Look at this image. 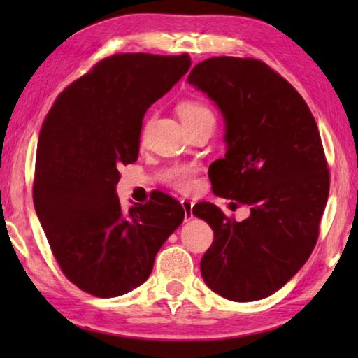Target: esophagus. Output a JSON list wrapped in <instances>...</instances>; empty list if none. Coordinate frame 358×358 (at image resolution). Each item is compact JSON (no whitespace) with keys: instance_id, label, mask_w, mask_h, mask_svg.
I'll use <instances>...</instances> for the list:
<instances>
[{"instance_id":"1","label":"esophagus","mask_w":358,"mask_h":358,"mask_svg":"<svg viewBox=\"0 0 358 358\" xmlns=\"http://www.w3.org/2000/svg\"><path fill=\"white\" fill-rule=\"evenodd\" d=\"M181 207H183V210H185V221H191L194 217V215H192L194 203L189 201V199H183V201H181Z\"/></svg>"}]
</instances>
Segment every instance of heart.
Here are the masks:
<instances>
[{"label": "heart", "instance_id": "obj_1", "mask_svg": "<svg viewBox=\"0 0 358 358\" xmlns=\"http://www.w3.org/2000/svg\"><path fill=\"white\" fill-rule=\"evenodd\" d=\"M177 110L183 124L202 120H208L215 123V113L205 102L183 101L178 104ZM196 166H173L167 171L166 181L171 186H173L175 189L189 191L194 185V175H196Z\"/></svg>", "mask_w": 358, "mask_h": 358}]
</instances>
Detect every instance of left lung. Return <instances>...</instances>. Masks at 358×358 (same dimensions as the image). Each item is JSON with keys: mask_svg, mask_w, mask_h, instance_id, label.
Segmentation results:
<instances>
[{"mask_svg": "<svg viewBox=\"0 0 358 358\" xmlns=\"http://www.w3.org/2000/svg\"><path fill=\"white\" fill-rule=\"evenodd\" d=\"M187 82L224 118L227 151L210 166L213 192L251 211L238 222L210 202L192 208L215 234L202 278L227 300L265 299L305 265L319 237L330 175L316 120L292 85L259 59H205Z\"/></svg>", "mask_w": 358, "mask_h": 358, "instance_id": "left-lung-1", "label": "left lung"}]
</instances>
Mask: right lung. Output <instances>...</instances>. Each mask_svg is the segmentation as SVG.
Masks as SVG:
<instances>
[{"label": "right lung", "instance_id": "obj_1", "mask_svg": "<svg viewBox=\"0 0 358 358\" xmlns=\"http://www.w3.org/2000/svg\"><path fill=\"white\" fill-rule=\"evenodd\" d=\"M177 57L120 53L58 96L42 124L34 208L59 268L83 292L112 299L141 286L185 220L164 192L121 210L118 167L138 157L142 120L187 69Z\"/></svg>", "mask_w": 358, "mask_h": 358}]
</instances>
